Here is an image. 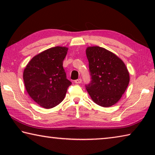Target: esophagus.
<instances>
[{
	"mask_svg": "<svg viewBox=\"0 0 155 155\" xmlns=\"http://www.w3.org/2000/svg\"><path fill=\"white\" fill-rule=\"evenodd\" d=\"M74 82H75V83H77V84H80V83H82V79H81V78H78V79L76 80Z\"/></svg>",
	"mask_w": 155,
	"mask_h": 155,
	"instance_id": "34e87169",
	"label": "esophagus"
}]
</instances>
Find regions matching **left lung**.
Returning a JSON list of instances; mask_svg holds the SVG:
<instances>
[{"mask_svg": "<svg viewBox=\"0 0 155 155\" xmlns=\"http://www.w3.org/2000/svg\"><path fill=\"white\" fill-rule=\"evenodd\" d=\"M91 81L86 86L96 104L109 107L122 98L130 81L124 61L114 52L98 46L86 48Z\"/></svg>", "mask_w": 155, "mask_h": 155, "instance_id": "obj_1", "label": "left lung"}]
</instances>
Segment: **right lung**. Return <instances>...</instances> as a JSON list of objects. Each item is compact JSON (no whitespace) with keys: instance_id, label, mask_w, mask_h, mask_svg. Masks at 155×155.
Segmentation results:
<instances>
[{"instance_id":"right-lung-1","label":"right lung","mask_w":155,"mask_h":155,"mask_svg":"<svg viewBox=\"0 0 155 155\" xmlns=\"http://www.w3.org/2000/svg\"><path fill=\"white\" fill-rule=\"evenodd\" d=\"M68 50L65 46L47 49L34 56L25 68L23 80L26 90L43 108L51 109L61 103L72 84L63 68Z\"/></svg>"}]
</instances>
